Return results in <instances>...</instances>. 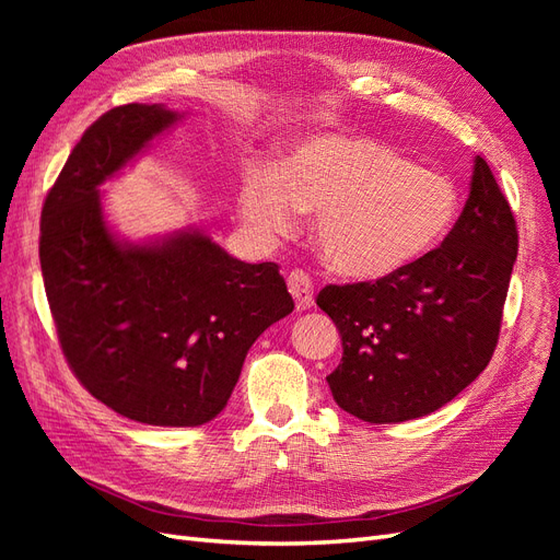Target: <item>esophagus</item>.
<instances>
[{"label":"esophagus","instance_id":"1","mask_svg":"<svg viewBox=\"0 0 560 560\" xmlns=\"http://www.w3.org/2000/svg\"><path fill=\"white\" fill-rule=\"evenodd\" d=\"M287 287H290L299 311H308L315 303V284L306 270H301V268L292 270V273L287 276Z\"/></svg>","mask_w":560,"mask_h":560}]
</instances>
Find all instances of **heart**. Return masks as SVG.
<instances>
[{"mask_svg": "<svg viewBox=\"0 0 560 560\" xmlns=\"http://www.w3.org/2000/svg\"><path fill=\"white\" fill-rule=\"evenodd\" d=\"M238 206L264 235L290 233L299 210L315 212L317 247L329 268L374 280L442 245L460 212V194L451 177L413 165L383 142L311 135L290 149L282 167L249 171Z\"/></svg>", "mask_w": 560, "mask_h": 560, "instance_id": "heart-1", "label": "heart"}]
</instances>
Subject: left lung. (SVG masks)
Returning a JSON list of instances; mask_svg holds the SVG:
<instances>
[{
	"mask_svg": "<svg viewBox=\"0 0 560 560\" xmlns=\"http://www.w3.org/2000/svg\"><path fill=\"white\" fill-rule=\"evenodd\" d=\"M516 252L510 202L477 156L469 198L442 245L376 282L327 284L317 294L343 341L341 364L327 376L336 404L385 425L463 393L495 352Z\"/></svg>",
	"mask_w": 560,
	"mask_h": 560,
	"instance_id": "obj_1",
	"label": "left lung"
}]
</instances>
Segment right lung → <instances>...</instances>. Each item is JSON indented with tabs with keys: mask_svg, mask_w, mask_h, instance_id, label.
I'll return each mask as SVG.
<instances>
[{
	"mask_svg": "<svg viewBox=\"0 0 560 560\" xmlns=\"http://www.w3.org/2000/svg\"><path fill=\"white\" fill-rule=\"evenodd\" d=\"M177 112L124 105L72 149L42 210L39 261L72 374L130 420L196 428L224 409L252 343L294 311L278 264H245L198 231L118 243L97 186Z\"/></svg>",
	"mask_w": 560,
	"mask_h": 560,
	"instance_id": "add662e5",
	"label": "right lung"
}]
</instances>
